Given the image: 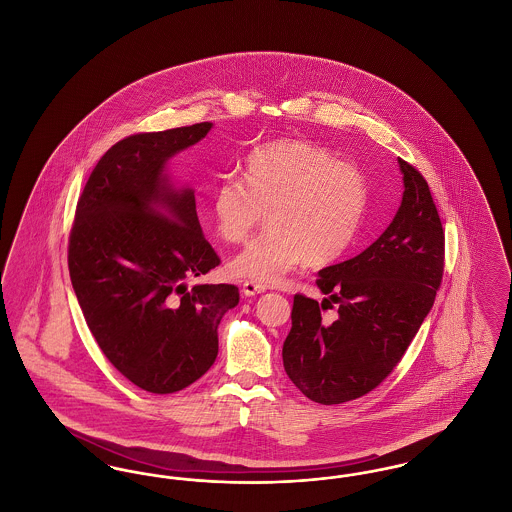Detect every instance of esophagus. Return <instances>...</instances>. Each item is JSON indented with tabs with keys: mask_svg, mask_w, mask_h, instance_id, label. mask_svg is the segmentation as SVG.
<instances>
[{
	"mask_svg": "<svg viewBox=\"0 0 512 512\" xmlns=\"http://www.w3.org/2000/svg\"><path fill=\"white\" fill-rule=\"evenodd\" d=\"M267 290L263 284H259V282H253V280H245L244 288H242V292H244L245 297H253V295H259V293H263Z\"/></svg>",
	"mask_w": 512,
	"mask_h": 512,
	"instance_id": "34e87169",
	"label": "esophagus"
}]
</instances>
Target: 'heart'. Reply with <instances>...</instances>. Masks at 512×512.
I'll return each mask as SVG.
<instances>
[{
  "mask_svg": "<svg viewBox=\"0 0 512 512\" xmlns=\"http://www.w3.org/2000/svg\"><path fill=\"white\" fill-rule=\"evenodd\" d=\"M363 171L326 147L280 140L245 159L244 178H220L211 215L220 238L242 244L267 211L268 230L230 263L236 276L278 282L305 261L324 267L355 242L365 217Z\"/></svg>",
  "mask_w": 512,
  "mask_h": 512,
  "instance_id": "1",
  "label": "heart"
}]
</instances>
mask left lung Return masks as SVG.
Instances as JSON below:
<instances>
[{
    "instance_id": "obj_1",
    "label": "left lung",
    "mask_w": 512,
    "mask_h": 512,
    "mask_svg": "<svg viewBox=\"0 0 512 512\" xmlns=\"http://www.w3.org/2000/svg\"><path fill=\"white\" fill-rule=\"evenodd\" d=\"M403 199L384 234L357 257L318 272L322 303L293 297L282 347L286 374L320 405L384 382L428 317L443 276L445 234L424 176L403 159ZM337 307V317L319 311Z\"/></svg>"
}]
</instances>
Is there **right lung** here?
Here are the masks:
<instances>
[{
	"label": "right lung",
	"instance_id": "1",
	"mask_svg": "<svg viewBox=\"0 0 512 512\" xmlns=\"http://www.w3.org/2000/svg\"><path fill=\"white\" fill-rule=\"evenodd\" d=\"M211 128L199 122L124 138L99 159L76 205V299L103 355L151 393L184 390L213 366L220 320L240 301L232 284L188 288L220 259L203 238L194 190L167 171Z\"/></svg>",
	"mask_w": 512,
	"mask_h": 512
}]
</instances>
